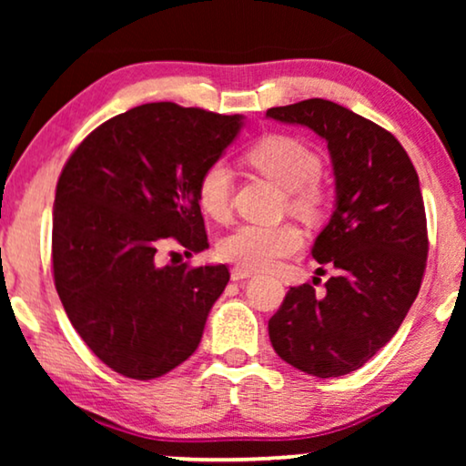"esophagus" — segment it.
I'll list each match as a JSON object with an SVG mask.
<instances>
[{
    "label": "esophagus",
    "mask_w": 466,
    "mask_h": 466,
    "mask_svg": "<svg viewBox=\"0 0 466 466\" xmlns=\"http://www.w3.org/2000/svg\"><path fill=\"white\" fill-rule=\"evenodd\" d=\"M252 276H254V273L250 269H244V267H233V269H231L233 282H239V279H248Z\"/></svg>",
    "instance_id": "obj_1"
}]
</instances>
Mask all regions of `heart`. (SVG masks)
Listing matches in <instances>:
<instances>
[{"mask_svg":"<svg viewBox=\"0 0 466 466\" xmlns=\"http://www.w3.org/2000/svg\"><path fill=\"white\" fill-rule=\"evenodd\" d=\"M248 161L260 174L271 177L290 193L292 208L299 212H314L322 195L318 180L322 174V158L301 139L292 136H267L248 150ZM233 174L222 161L209 163L197 182V199L203 212L212 218H227L231 209ZM303 244V235L295 225H257L244 222L225 235L218 254L228 263L244 269H271L279 260L295 254Z\"/></svg>","mask_w":466,"mask_h":466,"instance_id":"obj_1","label":"heart"}]
</instances>
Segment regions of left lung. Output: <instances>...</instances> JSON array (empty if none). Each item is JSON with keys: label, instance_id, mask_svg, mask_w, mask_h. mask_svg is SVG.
<instances>
[{"label": "left lung", "instance_id": "left-lung-1", "mask_svg": "<svg viewBox=\"0 0 466 466\" xmlns=\"http://www.w3.org/2000/svg\"><path fill=\"white\" fill-rule=\"evenodd\" d=\"M327 139L335 209L311 248L335 278L322 295L289 290L269 320L282 360L316 378H339L371 360L397 333L422 284L429 235L413 163L390 131L329 99L267 110Z\"/></svg>", "mask_w": 466, "mask_h": 466}]
</instances>
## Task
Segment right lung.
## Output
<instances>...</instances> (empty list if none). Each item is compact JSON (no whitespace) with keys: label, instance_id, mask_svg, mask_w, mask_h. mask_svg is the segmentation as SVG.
Returning <instances> with one entry per match:
<instances>
[{"label":"right lung","instance_id":"1","mask_svg":"<svg viewBox=\"0 0 466 466\" xmlns=\"http://www.w3.org/2000/svg\"><path fill=\"white\" fill-rule=\"evenodd\" d=\"M241 127V114L144 104L99 125L61 171L56 292L82 341L125 378H161L199 346L227 265L161 267L157 254L169 241L208 248L197 182Z\"/></svg>","mask_w":466,"mask_h":466}]
</instances>
